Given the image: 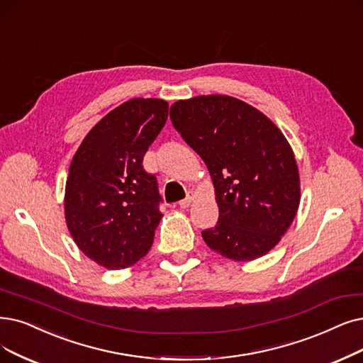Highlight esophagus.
<instances>
[{"label":"esophagus","instance_id":"1","mask_svg":"<svg viewBox=\"0 0 363 363\" xmlns=\"http://www.w3.org/2000/svg\"><path fill=\"white\" fill-rule=\"evenodd\" d=\"M192 201H194V194L191 192V194H187L186 199H183V201L179 202V206H180V208H187V207H189V206L192 204Z\"/></svg>","mask_w":363,"mask_h":363}]
</instances>
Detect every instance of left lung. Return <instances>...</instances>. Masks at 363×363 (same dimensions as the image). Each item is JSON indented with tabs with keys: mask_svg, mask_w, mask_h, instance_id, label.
Returning a JSON list of instances; mask_svg holds the SVG:
<instances>
[{
	"mask_svg": "<svg viewBox=\"0 0 363 363\" xmlns=\"http://www.w3.org/2000/svg\"><path fill=\"white\" fill-rule=\"evenodd\" d=\"M169 118L213 180L219 220L202 230L206 244L241 262L267 255L292 225L301 199L298 165L283 133L228 95L180 99Z\"/></svg>",
	"mask_w": 363,
	"mask_h": 363,
	"instance_id": "8db88e82",
	"label": "left lung"
}]
</instances>
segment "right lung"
I'll use <instances>...</instances> for the list:
<instances>
[{"instance_id": "right-lung-1", "label": "right lung", "mask_w": 363, "mask_h": 363, "mask_svg": "<svg viewBox=\"0 0 363 363\" xmlns=\"http://www.w3.org/2000/svg\"><path fill=\"white\" fill-rule=\"evenodd\" d=\"M167 118L164 99H129L91 129L71 161L67 226L77 247L107 269L131 267L152 247L162 199L143 157Z\"/></svg>"}]
</instances>
